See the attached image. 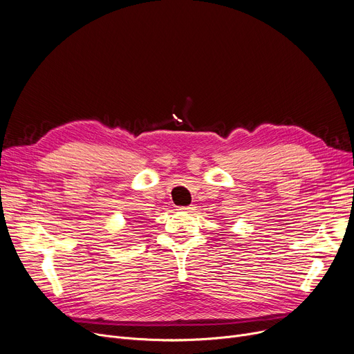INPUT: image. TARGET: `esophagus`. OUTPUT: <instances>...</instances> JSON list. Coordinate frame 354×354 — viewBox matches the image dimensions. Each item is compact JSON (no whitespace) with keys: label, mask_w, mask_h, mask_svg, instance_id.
<instances>
[{"label":"esophagus","mask_w":354,"mask_h":354,"mask_svg":"<svg viewBox=\"0 0 354 354\" xmlns=\"http://www.w3.org/2000/svg\"><path fill=\"white\" fill-rule=\"evenodd\" d=\"M179 211L182 212H194L195 211V207L194 205H189V207H180Z\"/></svg>","instance_id":"obj_1"}]
</instances>
